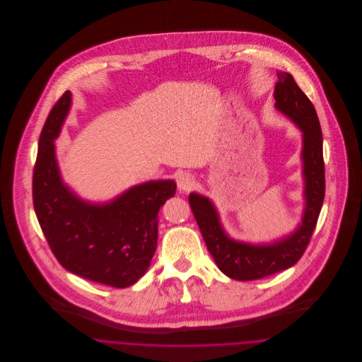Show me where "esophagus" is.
Returning <instances> with one entry per match:
<instances>
[{"instance_id":"34e87169","label":"esophagus","mask_w":362,"mask_h":362,"mask_svg":"<svg viewBox=\"0 0 362 362\" xmlns=\"http://www.w3.org/2000/svg\"><path fill=\"white\" fill-rule=\"evenodd\" d=\"M176 183H177V189H180L182 192H187L194 186V179H192V176L189 173H180L177 176Z\"/></svg>"}]
</instances>
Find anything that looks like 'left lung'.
<instances>
[{
  "label": "left lung",
  "instance_id": "left-lung-1",
  "mask_svg": "<svg viewBox=\"0 0 362 362\" xmlns=\"http://www.w3.org/2000/svg\"><path fill=\"white\" fill-rule=\"evenodd\" d=\"M274 90L276 107L303 132V163L305 180V210L301 225L282 240L254 245L232 240L220 224L218 214L206 197L191 192L192 214L202 232L207 250L225 276L252 281L292 267L305 252L325 201L323 138L316 110L296 84L292 74L279 71Z\"/></svg>",
  "mask_w": 362,
  "mask_h": 362
}]
</instances>
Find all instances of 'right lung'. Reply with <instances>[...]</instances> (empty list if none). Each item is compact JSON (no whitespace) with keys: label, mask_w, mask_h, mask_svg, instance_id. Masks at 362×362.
<instances>
[{"label":"right lung","mask_w":362,"mask_h":362,"mask_svg":"<svg viewBox=\"0 0 362 362\" xmlns=\"http://www.w3.org/2000/svg\"><path fill=\"white\" fill-rule=\"evenodd\" d=\"M70 103L66 90L54 104L39 137L33 176L35 213L64 269L98 284L127 288L151 266L158 210L175 195L176 185L146 182L104 205L77 198L61 180L54 146Z\"/></svg>","instance_id":"right-lung-1"}]
</instances>
